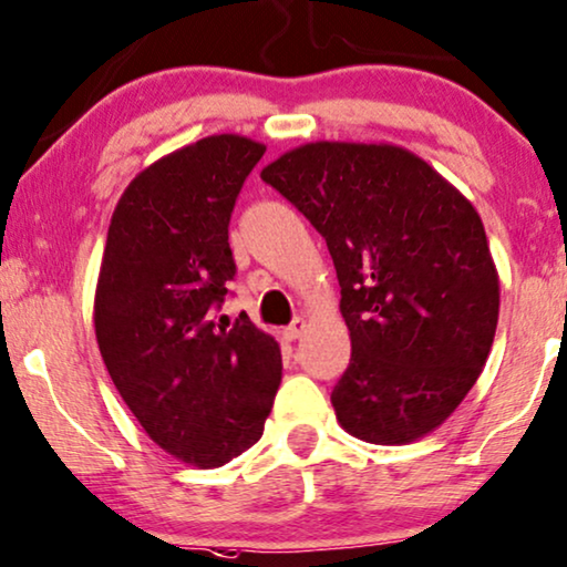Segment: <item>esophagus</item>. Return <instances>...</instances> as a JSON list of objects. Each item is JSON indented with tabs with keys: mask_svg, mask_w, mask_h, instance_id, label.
I'll list each match as a JSON object with an SVG mask.
<instances>
[{
	"mask_svg": "<svg viewBox=\"0 0 567 567\" xmlns=\"http://www.w3.org/2000/svg\"><path fill=\"white\" fill-rule=\"evenodd\" d=\"M305 330H307V320L297 318L289 328H284V338H286V341H297V338L305 336Z\"/></svg>",
	"mask_w": 567,
	"mask_h": 567,
	"instance_id": "esophagus-1",
	"label": "esophagus"
}]
</instances>
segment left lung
<instances>
[{"mask_svg": "<svg viewBox=\"0 0 567 567\" xmlns=\"http://www.w3.org/2000/svg\"><path fill=\"white\" fill-rule=\"evenodd\" d=\"M326 237L351 362L330 395L349 435L406 445L472 391L495 341L499 278L480 213L391 143L299 145L260 172Z\"/></svg>", "mask_w": 567, "mask_h": 567, "instance_id": "obj_1", "label": "left lung"}]
</instances>
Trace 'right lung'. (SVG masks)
<instances>
[{"mask_svg":"<svg viewBox=\"0 0 567 567\" xmlns=\"http://www.w3.org/2000/svg\"><path fill=\"white\" fill-rule=\"evenodd\" d=\"M266 145L210 135L145 166L116 203L93 301L101 357L153 443L216 468L262 435L281 385L276 338L216 320L237 274L229 220Z\"/></svg>","mask_w":567,"mask_h":567,"instance_id":"add662e5","label":"right lung"}]
</instances>
